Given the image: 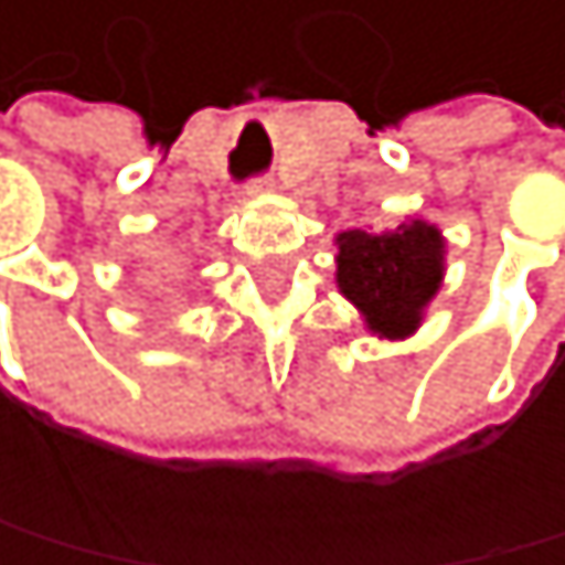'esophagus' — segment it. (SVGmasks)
Here are the masks:
<instances>
[{
  "label": "esophagus",
  "instance_id": "obj_1",
  "mask_svg": "<svg viewBox=\"0 0 565 565\" xmlns=\"http://www.w3.org/2000/svg\"><path fill=\"white\" fill-rule=\"evenodd\" d=\"M262 190H271V180H265V177L250 180V183L244 186V194H262Z\"/></svg>",
  "mask_w": 565,
  "mask_h": 565
}]
</instances>
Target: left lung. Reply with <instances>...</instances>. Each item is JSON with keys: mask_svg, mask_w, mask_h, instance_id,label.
<instances>
[{"mask_svg": "<svg viewBox=\"0 0 565 565\" xmlns=\"http://www.w3.org/2000/svg\"><path fill=\"white\" fill-rule=\"evenodd\" d=\"M443 279V236L428 222L393 233L350 230L339 236V289L361 307L371 332L406 335Z\"/></svg>", "mask_w": 565, "mask_h": 565, "instance_id": "left-lung-1", "label": "left lung"}]
</instances>
